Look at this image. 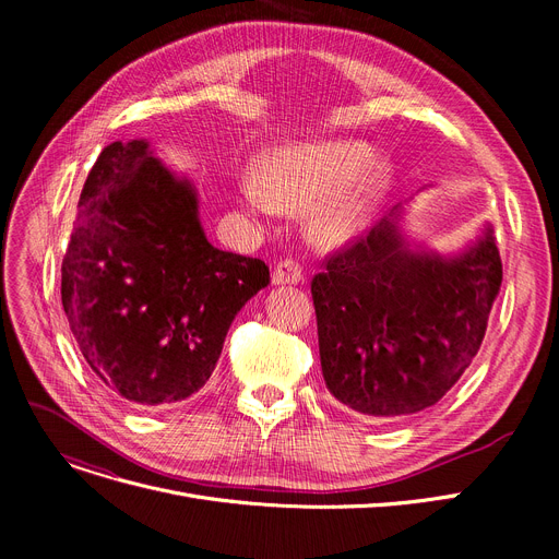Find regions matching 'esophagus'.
Listing matches in <instances>:
<instances>
[{
	"instance_id": "esophagus-1",
	"label": "esophagus",
	"mask_w": 559,
	"mask_h": 559,
	"mask_svg": "<svg viewBox=\"0 0 559 559\" xmlns=\"http://www.w3.org/2000/svg\"><path fill=\"white\" fill-rule=\"evenodd\" d=\"M301 281H304V270L295 260H281L274 267V274H272L274 285H297Z\"/></svg>"
}]
</instances>
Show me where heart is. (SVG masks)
I'll list each match as a JSON object with an SVG mask.
<instances>
[{
	"label": "heart",
	"mask_w": 559,
	"mask_h": 559,
	"mask_svg": "<svg viewBox=\"0 0 559 559\" xmlns=\"http://www.w3.org/2000/svg\"><path fill=\"white\" fill-rule=\"evenodd\" d=\"M392 176L388 160L354 140H321L281 146L262 163L260 176L240 179L242 199L258 211H299L312 201L340 191L319 203L310 226L319 242L335 245L356 235L369 219L376 201Z\"/></svg>",
	"instance_id": "obj_1"
}]
</instances>
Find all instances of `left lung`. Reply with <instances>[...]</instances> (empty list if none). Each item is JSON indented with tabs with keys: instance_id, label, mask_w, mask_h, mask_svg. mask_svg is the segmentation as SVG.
<instances>
[{
	"instance_id": "1",
	"label": "left lung",
	"mask_w": 559,
	"mask_h": 559,
	"mask_svg": "<svg viewBox=\"0 0 559 559\" xmlns=\"http://www.w3.org/2000/svg\"><path fill=\"white\" fill-rule=\"evenodd\" d=\"M409 199L329 258L310 285L326 388L378 421L417 415L457 383L503 281L489 224L460 253L442 255L407 240Z\"/></svg>"
}]
</instances>
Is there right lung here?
I'll list each match as a JSON object with an SVG mask.
<instances>
[{"mask_svg":"<svg viewBox=\"0 0 559 559\" xmlns=\"http://www.w3.org/2000/svg\"><path fill=\"white\" fill-rule=\"evenodd\" d=\"M270 267L213 247L188 176L146 140L112 142L87 174L61 267L83 360L133 405H167L211 378L235 314Z\"/></svg>","mask_w":559,"mask_h":559,"instance_id":"right-lung-1","label":"right lung"}]
</instances>
